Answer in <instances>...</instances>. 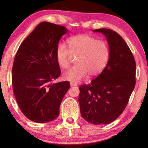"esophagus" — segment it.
<instances>
[{"label":"esophagus","mask_w":148,"mask_h":148,"mask_svg":"<svg viewBox=\"0 0 148 148\" xmlns=\"http://www.w3.org/2000/svg\"><path fill=\"white\" fill-rule=\"evenodd\" d=\"M70 84H71V86H77V84L76 83L71 82Z\"/></svg>","instance_id":"esophagus-1"}]
</instances>
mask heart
<instances>
[{
    "label": "heart",
    "instance_id": "obj_1",
    "mask_svg": "<svg viewBox=\"0 0 148 148\" xmlns=\"http://www.w3.org/2000/svg\"><path fill=\"white\" fill-rule=\"evenodd\" d=\"M67 43L69 48L65 44L60 42L55 50L56 62L63 69L69 67L72 55L77 56V65L63 74L65 80L78 82L86 78L88 75L90 77H95L99 76L106 67L110 50L105 41L81 34L69 38Z\"/></svg>",
    "mask_w": 148,
    "mask_h": 148
}]
</instances>
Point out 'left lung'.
Returning <instances> with one entry per match:
<instances>
[{
	"instance_id": "obj_1",
	"label": "left lung",
	"mask_w": 148,
	"mask_h": 148,
	"mask_svg": "<svg viewBox=\"0 0 148 148\" xmlns=\"http://www.w3.org/2000/svg\"><path fill=\"white\" fill-rule=\"evenodd\" d=\"M103 34L108 40L110 55L103 71L89 85L79 87L80 111L86 121L106 125L121 115L136 85V65L129 47L114 31L93 30Z\"/></svg>"
}]
</instances>
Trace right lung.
<instances>
[{
  "label": "right lung",
  "mask_w": 148,
  "mask_h": 148,
  "mask_svg": "<svg viewBox=\"0 0 148 148\" xmlns=\"http://www.w3.org/2000/svg\"><path fill=\"white\" fill-rule=\"evenodd\" d=\"M65 27L43 21L19 48L12 69V88L18 105L30 120L42 123L54 120L70 88L69 81L53 83L61 71L55 50Z\"/></svg>",
  "instance_id": "1"
}]
</instances>
